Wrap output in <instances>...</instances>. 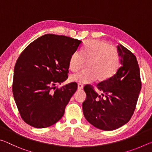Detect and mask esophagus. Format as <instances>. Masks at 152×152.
<instances>
[{
  "label": "esophagus",
  "instance_id": "esophagus-1",
  "mask_svg": "<svg viewBox=\"0 0 152 152\" xmlns=\"http://www.w3.org/2000/svg\"><path fill=\"white\" fill-rule=\"evenodd\" d=\"M84 88V86L81 84H78V90H82Z\"/></svg>",
  "mask_w": 152,
  "mask_h": 152
}]
</instances>
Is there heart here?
<instances>
[{
	"label": "heart",
	"mask_w": 152,
	"mask_h": 152,
	"mask_svg": "<svg viewBox=\"0 0 152 152\" xmlns=\"http://www.w3.org/2000/svg\"><path fill=\"white\" fill-rule=\"evenodd\" d=\"M88 61V70L72 74L71 81L78 84H88L99 78L104 81L112 78L119 68V52L113 46L102 40L92 39L84 43L81 52L76 51L71 55L69 67L72 71L80 69Z\"/></svg>",
	"instance_id": "obj_1"
}]
</instances>
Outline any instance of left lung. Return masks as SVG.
Here are the masks:
<instances>
[{"mask_svg":"<svg viewBox=\"0 0 152 152\" xmlns=\"http://www.w3.org/2000/svg\"><path fill=\"white\" fill-rule=\"evenodd\" d=\"M121 67L112 78L100 82L98 94L86 85V99L82 103L86 119L94 127L104 131L115 130L132 118L141 88L140 70L133 53L122 45H117Z\"/></svg>","mask_w":152,"mask_h":152,"instance_id":"left-lung-1","label":"left lung"}]
</instances>
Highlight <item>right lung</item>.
I'll return each mask as SVG.
<instances>
[{"label":"right lung","instance_id":"right-lung-1","mask_svg":"<svg viewBox=\"0 0 152 152\" xmlns=\"http://www.w3.org/2000/svg\"><path fill=\"white\" fill-rule=\"evenodd\" d=\"M82 44L77 39L46 34L20 53L14 68L12 94L27 124L45 128L63 117L78 85L72 82L55 91L52 88L68 78L70 56Z\"/></svg>","mask_w":152,"mask_h":152}]
</instances>
